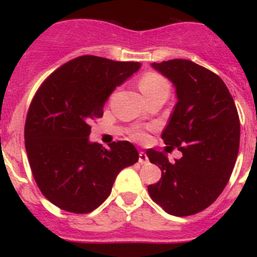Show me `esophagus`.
<instances>
[{"mask_svg":"<svg viewBox=\"0 0 257 257\" xmlns=\"http://www.w3.org/2000/svg\"><path fill=\"white\" fill-rule=\"evenodd\" d=\"M139 163L140 164H147L149 163V157L145 152H140L139 153Z\"/></svg>","mask_w":257,"mask_h":257,"instance_id":"esophagus-1","label":"esophagus"}]
</instances>
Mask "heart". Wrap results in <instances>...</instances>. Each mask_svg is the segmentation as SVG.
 <instances>
[{
  "label": "heart",
  "instance_id": "obj_1",
  "mask_svg": "<svg viewBox=\"0 0 257 257\" xmlns=\"http://www.w3.org/2000/svg\"><path fill=\"white\" fill-rule=\"evenodd\" d=\"M140 89L144 93V95L146 96L147 100L155 98V96L162 95V94H169L170 91V84L168 82V79L164 77L163 75L158 72H146L143 77L140 78ZM133 139H135L137 141L144 143L147 140V133L145 129L137 128L132 132Z\"/></svg>",
  "mask_w": 257,
  "mask_h": 257
}]
</instances>
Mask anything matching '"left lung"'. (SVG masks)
Here are the masks:
<instances>
[{
  "instance_id": "1",
  "label": "left lung",
  "mask_w": 257,
  "mask_h": 257,
  "mask_svg": "<svg viewBox=\"0 0 257 257\" xmlns=\"http://www.w3.org/2000/svg\"><path fill=\"white\" fill-rule=\"evenodd\" d=\"M152 66L173 82L178 102L162 133L182 157L149 149L162 178L149 185L150 197L168 214L190 216L211 205L226 187L239 151L240 123L228 88L216 73L191 60L173 59Z\"/></svg>"
}]
</instances>
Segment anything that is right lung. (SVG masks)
I'll return each mask as SVG.
<instances>
[{"instance_id":"obj_1","label":"right lung","mask_w":257,"mask_h":257,"mask_svg":"<svg viewBox=\"0 0 257 257\" xmlns=\"http://www.w3.org/2000/svg\"><path fill=\"white\" fill-rule=\"evenodd\" d=\"M140 66L82 55L52 72L32 98L24 129L26 153L38 188L58 208L90 213L110 196L120 170L139 161L129 141H113L106 150L88 137L108 95Z\"/></svg>"}]
</instances>
